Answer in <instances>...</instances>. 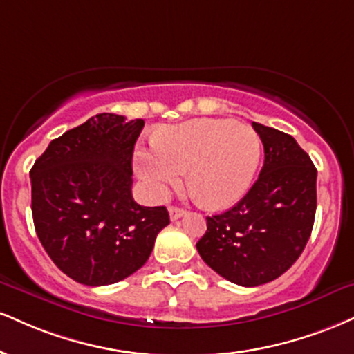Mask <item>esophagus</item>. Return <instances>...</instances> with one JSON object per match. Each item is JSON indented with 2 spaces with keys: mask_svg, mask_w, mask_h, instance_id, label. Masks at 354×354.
Here are the masks:
<instances>
[{
  "mask_svg": "<svg viewBox=\"0 0 354 354\" xmlns=\"http://www.w3.org/2000/svg\"><path fill=\"white\" fill-rule=\"evenodd\" d=\"M168 211H169V218H171V221L180 219L186 214L185 209H181V207H176V206H171Z\"/></svg>",
  "mask_w": 354,
  "mask_h": 354,
  "instance_id": "esophagus-1",
  "label": "esophagus"
}]
</instances>
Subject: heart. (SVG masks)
Returning a JSON list of instances; mask_svg holds the SVG:
<instances>
[{
	"label": "heart",
	"instance_id": "b5f03b06",
	"mask_svg": "<svg viewBox=\"0 0 354 354\" xmlns=\"http://www.w3.org/2000/svg\"><path fill=\"white\" fill-rule=\"evenodd\" d=\"M155 151L136 153V171L150 191L165 198L183 171L191 196L211 209L231 206L252 183L261 138L252 127L224 118H199L156 131Z\"/></svg>",
	"mask_w": 354,
	"mask_h": 354
}]
</instances>
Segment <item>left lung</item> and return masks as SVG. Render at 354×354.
<instances>
[{
  "instance_id": "left-lung-1",
  "label": "left lung",
  "mask_w": 354,
  "mask_h": 354,
  "mask_svg": "<svg viewBox=\"0 0 354 354\" xmlns=\"http://www.w3.org/2000/svg\"><path fill=\"white\" fill-rule=\"evenodd\" d=\"M263 145L257 181L229 211L206 218L196 244L212 270L229 282H272L304 252L317 211V168L292 135L254 122Z\"/></svg>"
}]
</instances>
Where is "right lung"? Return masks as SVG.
Instances as JSON below:
<instances>
[{
  "label": "right lung",
  "instance_id": "1",
  "mask_svg": "<svg viewBox=\"0 0 354 354\" xmlns=\"http://www.w3.org/2000/svg\"><path fill=\"white\" fill-rule=\"evenodd\" d=\"M145 122L99 113L53 140L31 168L36 234L75 282L117 283L145 266L169 224L165 206L131 196V156Z\"/></svg>",
  "mask_w": 354,
  "mask_h": 354
}]
</instances>
